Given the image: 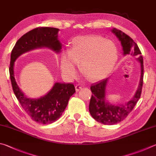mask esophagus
<instances>
[{"instance_id":"34e87169","label":"esophagus","mask_w":156,"mask_h":156,"mask_svg":"<svg viewBox=\"0 0 156 156\" xmlns=\"http://www.w3.org/2000/svg\"><path fill=\"white\" fill-rule=\"evenodd\" d=\"M75 88H76V91H79L82 88H83V86L80 85V84H76V85L75 86Z\"/></svg>"}]
</instances>
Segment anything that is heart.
Here are the masks:
<instances>
[{
	"label": "heart",
	"instance_id": "obj_1",
	"mask_svg": "<svg viewBox=\"0 0 156 156\" xmlns=\"http://www.w3.org/2000/svg\"><path fill=\"white\" fill-rule=\"evenodd\" d=\"M118 48L114 41L100 36H78L73 39L70 49L61 51L60 66L65 78L72 80L80 69L90 80L106 78L118 59Z\"/></svg>",
	"mask_w": 156,
	"mask_h": 156
}]
</instances>
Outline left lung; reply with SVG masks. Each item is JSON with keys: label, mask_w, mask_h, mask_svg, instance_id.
<instances>
[{"label": "left lung", "mask_w": 156, "mask_h": 156, "mask_svg": "<svg viewBox=\"0 0 156 156\" xmlns=\"http://www.w3.org/2000/svg\"><path fill=\"white\" fill-rule=\"evenodd\" d=\"M112 33L118 38L122 46L123 55H131L136 56V60L140 63V77L137 90L134 96L124 104H110L106 100V86L108 78L104 79L90 86L93 95L89 103V112L92 117L99 123L104 125H114L126 119L132 111L139 100L143 83V58L138 45L134 40L121 30L113 28Z\"/></svg>", "instance_id": "8db88e82"}]
</instances>
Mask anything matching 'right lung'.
<instances>
[{"label":"right lung","mask_w":156,"mask_h":156,"mask_svg":"<svg viewBox=\"0 0 156 156\" xmlns=\"http://www.w3.org/2000/svg\"><path fill=\"white\" fill-rule=\"evenodd\" d=\"M58 29L52 27H38L31 30L18 39L11 54L9 74L13 92L31 119L41 124L52 123L60 118L71 96L76 92L74 85L72 83H55L45 95L39 98H29L16 83L14 66L20 56L33 50L47 48L60 53L62 44L58 39Z\"/></svg>","instance_id":"right-lung-1"}]
</instances>
